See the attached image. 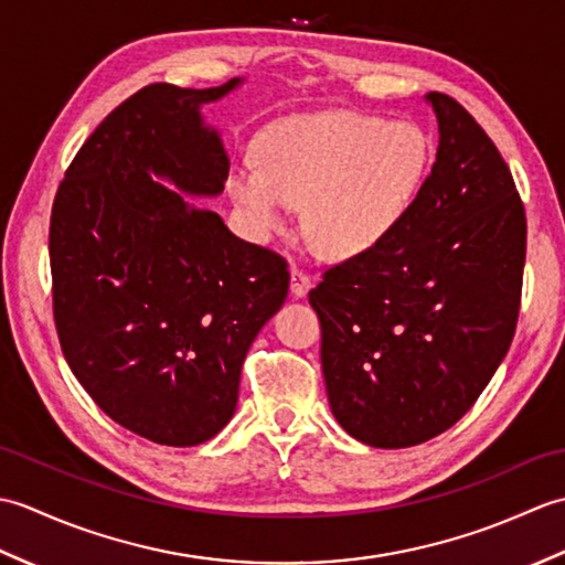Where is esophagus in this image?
Instances as JSON below:
<instances>
[{
	"mask_svg": "<svg viewBox=\"0 0 565 565\" xmlns=\"http://www.w3.org/2000/svg\"><path fill=\"white\" fill-rule=\"evenodd\" d=\"M308 289H310L308 271L294 267L291 269V294H294V298H303L308 294Z\"/></svg>",
	"mask_w": 565,
	"mask_h": 565,
	"instance_id": "obj_1",
	"label": "esophagus"
}]
</instances>
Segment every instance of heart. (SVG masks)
I'll use <instances>...</instances> for the list:
<instances>
[{"instance_id": "heart-1", "label": "heart", "mask_w": 565, "mask_h": 565, "mask_svg": "<svg viewBox=\"0 0 565 565\" xmlns=\"http://www.w3.org/2000/svg\"><path fill=\"white\" fill-rule=\"evenodd\" d=\"M259 162L227 174V194L257 235L279 233L303 207V233L320 255L347 259L383 243L423 191L431 138L415 121L356 111L291 116L259 138Z\"/></svg>"}]
</instances>
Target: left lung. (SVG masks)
<instances>
[{"mask_svg":"<svg viewBox=\"0 0 565 565\" xmlns=\"http://www.w3.org/2000/svg\"><path fill=\"white\" fill-rule=\"evenodd\" d=\"M425 99L439 148L415 206L308 294L332 415L379 449L415 447L471 411L522 301L526 215L510 167L459 102Z\"/></svg>","mask_w":565,"mask_h":565,"instance_id":"obj_1","label":"left lung"}]
</instances>
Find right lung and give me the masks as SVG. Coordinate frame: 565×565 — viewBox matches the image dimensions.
Segmentation results:
<instances>
[{"mask_svg": "<svg viewBox=\"0 0 565 565\" xmlns=\"http://www.w3.org/2000/svg\"><path fill=\"white\" fill-rule=\"evenodd\" d=\"M237 84L142 87L84 140L53 201V316L72 374L114 423L164 447L231 423L249 344L289 294L281 255L151 182L221 194L231 162L199 109Z\"/></svg>", "mask_w": 565, "mask_h": 565, "instance_id": "right-lung-1", "label": "right lung"}]
</instances>
